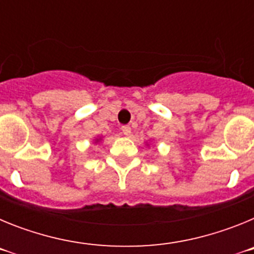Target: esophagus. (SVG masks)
<instances>
[{"instance_id":"34e87169","label":"esophagus","mask_w":254,"mask_h":254,"mask_svg":"<svg viewBox=\"0 0 254 254\" xmlns=\"http://www.w3.org/2000/svg\"><path fill=\"white\" fill-rule=\"evenodd\" d=\"M122 132L123 134H126V136H129L131 134V127L129 126H122Z\"/></svg>"}]
</instances>
